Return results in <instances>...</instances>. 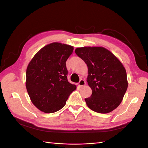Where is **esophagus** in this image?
<instances>
[{
  "label": "esophagus",
  "mask_w": 148,
  "mask_h": 148,
  "mask_svg": "<svg viewBox=\"0 0 148 148\" xmlns=\"http://www.w3.org/2000/svg\"><path fill=\"white\" fill-rule=\"evenodd\" d=\"M85 84H86V82H85L83 79H81V80H80V81H79V82L78 83V86H80V87L84 86Z\"/></svg>",
  "instance_id": "34e87169"
}]
</instances>
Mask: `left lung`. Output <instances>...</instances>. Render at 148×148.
Here are the masks:
<instances>
[{
  "label": "left lung",
  "instance_id": "1",
  "mask_svg": "<svg viewBox=\"0 0 148 148\" xmlns=\"http://www.w3.org/2000/svg\"><path fill=\"white\" fill-rule=\"evenodd\" d=\"M75 53L88 69L86 81L92 95L85 99L89 109L107 114L115 109L122 101L128 88L127 72L118 58L103 47H82Z\"/></svg>",
  "mask_w": 148,
  "mask_h": 148
}]
</instances>
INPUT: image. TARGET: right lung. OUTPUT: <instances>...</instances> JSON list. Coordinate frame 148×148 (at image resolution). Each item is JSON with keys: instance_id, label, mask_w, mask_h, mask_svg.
I'll use <instances>...</instances> for the list:
<instances>
[{"instance_id": "right-lung-1", "label": "right lung", "mask_w": 148, "mask_h": 148, "mask_svg": "<svg viewBox=\"0 0 148 148\" xmlns=\"http://www.w3.org/2000/svg\"><path fill=\"white\" fill-rule=\"evenodd\" d=\"M73 47L52 42L43 47L26 69V87L30 99L44 113H53L65 106L70 93L77 89L68 82L66 61Z\"/></svg>"}]
</instances>
